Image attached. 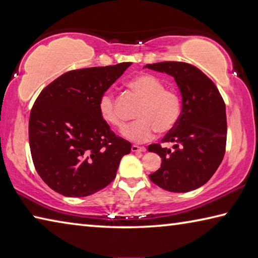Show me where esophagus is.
Segmentation results:
<instances>
[{
  "instance_id": "esophagus-1",
  "label": "esophagus",
  "mask_w": 258,
  "mask_h": 258,
  "mask_svg": "<svg viewBox=\"0 0 258 258\" xmlns=\"http://www.w3.org/2000/svg\"><path fill=\"white\" fill-rule=\"evenodd\" d=\"M131 150H132L133 152H145L146 148L145 147H139L137 145H133L132 148H131Z\"/></svg>"
}]
</instances>
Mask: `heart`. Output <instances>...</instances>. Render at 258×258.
Masks as SVG:
<instances>
[{
    "label": "heart",
    "instance_id": "obj_1",
    "mask_svg": "<svg viewBox=\"0 0 258 258\" xmlns=\"http://www.w3.org/2000/svg\"><path fill=\"white\" fill-rule=\"evenodd\" d=\"M135 97L142 100L137 112L138 121L124 131V137L134 142H146L156 132H171L178 123L182 111L181 98L176 91L165 87L164 82L152 74H139L126 83ZM99 110L102 119L116 128H124L125 120L117 108L116 98L106 93L100 99Z\"/></svg>",
    "mask_w": 258,
    "mask_h": 258
}]
</instances>
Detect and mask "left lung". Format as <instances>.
<instances>
[{"mask_svg":"<svg viewBox=\"0 0 258 258\" xmlns=\"http://www.w3.org/2000/svg\"><path fill=\"white\" fill-rule=\"evenodd\" d=\"M146 67L173 76L182 94L180 120L161 140L172 147H148L161 158L160 168L150 174V180L171 192L198 189L214 175L225 154L224 100L211 78L190 63L164 61Z\"/></svg>","mask_w":258,"mask_h":258,"instance_id":"8db88e82","label":"left lung"}]
</instances>
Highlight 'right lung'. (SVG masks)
<instances>
[{
  "label": "right lung",
  "mask_w": 258,
  "mask_h": 258,
  "mask_svg": "<svg viewBox=\"0 0 258 258\" xmlns=\"http://www.w3.org/2000/svg\"><path fill=\"white\" fill-rule=\"evenodd\" d=\"M131 62L64 73L35 100L29 147L38 175L66 197H86L116 177L131 143L102 119L100 99Z\"/></svg>",
  "instance_id": "1"
}]
</instances>
